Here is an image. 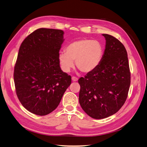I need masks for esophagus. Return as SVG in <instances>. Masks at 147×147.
Returning <instances> with one entry per match:
<instances>
[{
	"instance_id": "obj_1",
	"label": "esophagus",
	"mask_w": 147,
	"mask_h": 147,
	"mask_svg": "<svg viewBox=\"0 0 147 147\" xmlns=\"http://www.w3.org/2000/svg\"><path fill=\"white\" fill-rule=\"evenodd\" d=\"M72 80L73 81V82H76V81L78 80V78H76V77L73 76V77H72Z\"/></svg>"
}]
</instances>
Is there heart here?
Returning <instances> with one entry per match:
<instances>
[{"mask_svg": "<svg viewBox=\"0 0 147 147\" xmlns=\"http://www.w3.org/2000/svg\"><path fill=\"white\" fill-rule=\"evenodd\" d=\"M104 55V48L97 40L82 39L70 43L65 52L59 54V61L62 70L69 72L74 67V61L78 68L84 73H90L99 67Z\"/></svg>", "mask_w": 147, "mask_h": 147, "instance_id": "1", "label": "heart"}]
</instances>
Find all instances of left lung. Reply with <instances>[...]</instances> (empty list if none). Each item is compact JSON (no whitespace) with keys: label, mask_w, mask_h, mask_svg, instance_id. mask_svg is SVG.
<instances>
[{"label":"left lung","mask_w":147,"mask_h":147,"mask_svg":"<svg viewBox=\"0 0 147 147\" xmlns=\"http://www.w3.org/2000/svg\"><path fill=\"white\" fill-rule=\"evenodd\" d=\"M102 35L106 45L100 65L78 80L80 105L89 116L96 119L109 117L121 109L131 82L125 48L116 37Z\"/></svg>","instance_id":"obj_1"}]
</instances>
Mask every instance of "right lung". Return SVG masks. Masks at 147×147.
<instances>
[{"label":"right lung","mask_w":147,"mask_h":147,"mask_svg":"<svg viewBox=\"0 0 147 147\" xmlns=\"http://www.w3.org/2000/svg\"><path fill=\"white\" fill-rule=\"evenodd\" d=\"M63 35L61 30L39 28L20 45L14 70L16 94L24 107L36 115L55 110L71 83V76L60 67Z\"/></svg>","instance_id":"obj_1"}]
</instances>
